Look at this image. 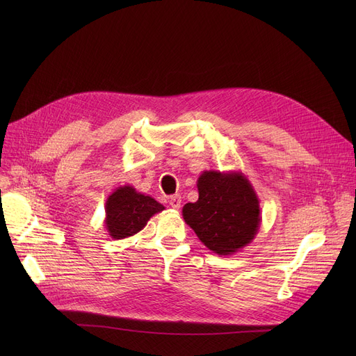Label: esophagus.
<instances>
[{"label":"esophagus","mask_w":356,"mask_h":356,"mask_svg":"<svg viewBox=\"0 0 356 356\" xmlns=\"http://www.w3.org/2000/svg\"><path fill=\"white\" fill-rule=\"evenodd\" d=\"M168 203H170V207L173 209H179L181 207V197L179 195H175L170 197V200H168Z\"/></svg>","instance_id":"34e87169"}]
</instances>
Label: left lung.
<instances>
[{
	"label": "left lung",
	"mask_w": 356,
	"mask_h": 356,
	"mask_svg": "<svg viewBox=\"0 0 356 356\" xmlns=\"http://www.w3.org/2000/svg\"><path fill=\"white\" fill-rule=\"evenodd\" d=\"M199 199L183 207V219L202 244L228 257L250 245L261 225L259 200L242 172L204 170L197 179Z\"/></svg>",
	"instance_id": "1"
}]
</instances>
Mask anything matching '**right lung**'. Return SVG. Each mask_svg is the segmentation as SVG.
I'll list each match as a JSON object with an SVG mask.
<instances>
[{"mask_svg":"<svg viewBox=\"0 0 356 356\" xmlns=\"http://www.w3.org/2000/svg\"><path fill=\"white\" fill-rule=\"evenodd\" d=\"M165 208L154 197L137 192L133 186H120L105 203V228L112 239H124L140 232L156 213Z\"/></svg>","mask_w":356,"mask_h":356,"instance_id":"obj_1","label":"right lung"}]
</instances>
